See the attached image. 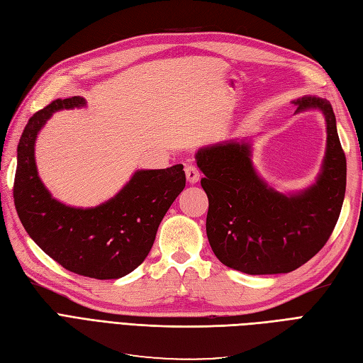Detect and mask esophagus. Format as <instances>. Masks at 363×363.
I'll return each mask as SVG.
<instances>
[{
	"instance_id": "1",
	"label": "esophagus",
	"mask_w": 363,
	"mask_h": 363,
	"mask_svg": "<svg viewBox=\"0 0 363 363\" xmlns=\"http://www.w3.org/2000/svg\"><path fill=\"white\" fill-rule=\"evenodd\" d=\"M184 172H186V179H188L189 183H196L200 180V169L195 167L194 163H188L184 167Z\"/></svg>"
}]
</instances>
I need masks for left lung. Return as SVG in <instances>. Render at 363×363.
<instances>
[{
	"instance_id": "left-lung-1",
	"label": "left lung",
	"mask_w": 363,
	"mask_h": 363,
	"mask_svg": "<svg viewBox=\"0 0 363 363\" xmlns=\"http://www.w3.org/2000/svg\"><path fill=\"white\" fill-rule=\"evenodd\" d=\"M295 104L296 111L321 108L327 121L324 167L311 189L284 196L268 188L252 168L244 142L196 152L208 199V244L225 267L251 276L291 272L304 265L325 245L342 208L347 160L333 107L316 96H304Z\"/></svg>"
}]
</instances>
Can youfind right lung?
Wrapping results in <instances>:
<instances>
[{
  "instance_id": "1",
  "label": "right lung",
  "mask_w": 363,
  "mask_h": 363,
  "mask_svg": "<svg viewBox=\"0 0 363 363\" xmlns=\"http://www.w3.org/2000/svg\"><path fill=\"white\" fill-rule=\"evenodd\" d=\"M80 96L57 98L33 115L18 145L13 200L30 238L59 265L79 276L111 280L145 260L159 224L184 189L183 164L138 171L115 199L94 208H75L51 199L38 177L35 140L52 112L84 106Z\"/></svg>"
}]
</instances>
